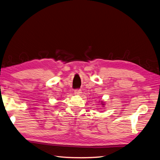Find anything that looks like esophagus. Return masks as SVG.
<instances>
[{"mask_svg": "<svg viewBox=\"0 0 160 160\" xmlns=\"http://www.w3.org/2000/svg\"><path fill=\"white\" fill-rule=\"evenodd\" d=\"M81 89H77L74 90V94H75L76 95H80L81 94Z\"/></svg>", "mask_w": 160, "mask_h": 160, "instance_id": "1", "label": "esophagus"}]
</instances>
